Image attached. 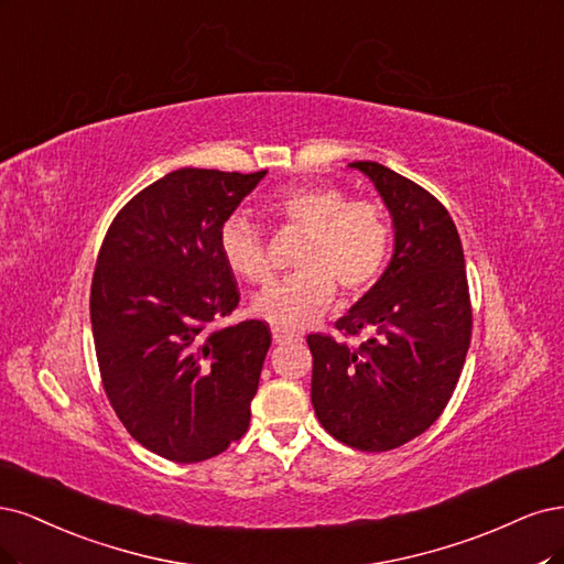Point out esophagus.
<instances>
[{
	"instance_id": "34e87169",
	"label": "esophagus",
	"mask_w": 564,
	"mask_h": 564,
	"mask_svg": "<svg viewBox=\"0 0 564 564\" xmlns=\"http://www.w3.org/2000/svg\"><path fill=\"white\" fill-rule=\"evenodd\" d=\"M271 335H274V341H276V344H290V341H300V339H302L300 333L285 330V328H274V330H271Z\"/></svg>"
}]
</instances>
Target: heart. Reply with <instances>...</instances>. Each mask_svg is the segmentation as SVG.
<instances>
[{"label":"heart","instance_id":"1","mask_svg":"<svg viewBox=\"0 0 564 564\" xmlns=\"http://www.w3.org/2000/svg\"><path fill=\"white\" fill-rule=\"evenodd\" d=\"M283 227L306 234L297 274L269 283L252 300V312L276 328L316 321L337 295L360 297L377 283L391 250V220L375 198H349L337 185H300L271 202ZM223 260L248 283L271 276V256L258 225L234 213L217 234Z\"/></svg>","mask_w":564,"mask_h":564}]
</instances>
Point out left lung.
I'll return each instance as SVG.
<instances>
[{
	"label": "left lung",
	"mask_w": 564,
	"mask_h": 564,
	"mask_svg": "<svg viewBox=\"0 0 564 564\" xmlns=\"http://www.w3.org/2000/svg\"><path fill=\"white\" fill-rule=\"evenodd\" d=\"M384 198L395 248L381 279L335 328L312 333V403L333 438L387 452L422 435L457 387L474 330L464 250L447 208L377 161H354Z\"/></svg>",
	"instance_id": "left-lung-1"
}]
</instances>
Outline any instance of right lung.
I'll use <instances>...</instances> for the list:
<instances>
[{
	"instance_id": "1",
	"label": "right lung",
	"mask_w": 564,
	"mask_h": 564,
	"mask_svg": "<svg viewBox=\"0 0 564 564\" xmlns=\"http://www.w3.org/2000/svg\"><path fill=\"white\" fill-rule=\"evenodd\" d=\"M264 175L173 171L102 239L90 283L102 389L126 431L163 459H210L248 431L271 330L220 325L241 293L217 234Z\"/></svg>"
}]
</instances>
